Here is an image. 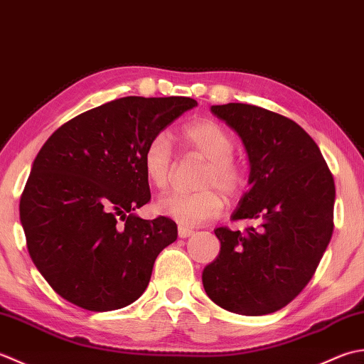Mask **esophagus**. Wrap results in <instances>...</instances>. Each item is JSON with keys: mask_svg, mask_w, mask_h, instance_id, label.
<instances>
[{"mask_svg": "<svg viewBox=\"0 0 364 364\" xmlns=\"http://www.w3.org/2000/svg\"><path fill=\"white\" fill-rule=\"evenodd\" d=\"M193 232H195L193 229L185 228V226H179V229H177V234H179L181 239H187V237L193 235Z\"/></svg>", "mask_w": 364, "mask_h": 364, "instance_id": "1", "label": "esophagus"}]
</instances>
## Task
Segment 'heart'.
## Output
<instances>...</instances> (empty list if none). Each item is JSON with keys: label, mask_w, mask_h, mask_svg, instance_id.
Masks as SVG:
<instances>
[{"label": "heart", "mask_w": 364, "mask_h": 364, "mask_svg": "<svg viewBox=\"0 0 364 364\" xmlns=\"http://www.w3.org/2000/svg\"><path fill=\"white\" fill-rule=\"evenodd\" d=\"M190 152L201 155L207 166L199 179L198 193H168L155 207L165 217L182 226H199L218 218L225 209V198H237L247 185V171L234 157L235 138L225 125L203 119L183 125L179 133ZM143 169L155 188L165 190L173 179L174 151L166 133H155L143 151Z\"/></svg>", "instance_id": "heart-1"}]
</instances>
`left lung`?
<instances>
[{"instance_id":"1","label":"left lung","mask_w":364,"mask_h":364,"mask_svg":"<svg viewBox=\"0 0 364 364\" xmlns=\"http://www.w3.org/2000/svg\"><path fill=\"white\" fill-rule=\"evenodd\" d=\"M210 109L239 133L250 159V188L232 220L259 226L215 229L221 248L203 284L231 313H275L305 289L328 247L335 181L314 139L289 117L248 103Z\"/></svg>"}]
</instances>
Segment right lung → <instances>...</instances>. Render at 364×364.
Wrapping results in <instances>:
<instances>
[{"instance_id": "1", "label": "right lung", "mask_w": 364, "mask_h": 364, "mask_svg": "<svg viewBox=\"0 0 364 364\" xmlns=\"http://www.w3.org/2000/svg\"><path fill=\"white\" fill-rule=\"evenodd\" d=\"M196 105L190 97L116 99L63 124L42 146L20 221L34 265L64 300L102 313L143 295L155 259L177 239L171 218L133 213L151 201L143 151Z\"/></svg>"}]
</instances>
